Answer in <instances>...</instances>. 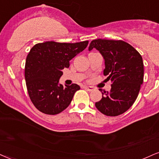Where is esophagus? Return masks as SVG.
<instances>
[{"instance_id": "34e87169", "label": "esophagus", "mask_w": 159, "mask_h": 159, "mask_svg": "<svg viewBox=\"0 0 159 159\" xmlns=\"http://www.w3.org/2000/svg\"><path fill=\"white\" fill-rule=\"evenodd\" d=\"M84 89L89 92H92V90H93V87H92V86H85V87H84Z\"/></svg>"}]
</instances>
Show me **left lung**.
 <instances>
[{"mask_svg": "<svg viewBox=\"0 0 159 159\" xmlns=\"http://www.w3.org/2000/svg\"><path fill=\"white\" fill-rule=\"evenodd\" d=\"M94 48L103 56V74L112 82L111 90L102 92V99L96 102L95 106L106 116L120 115L131 107L138 97L144 79L142 57L122 40L94 39L90 43L89 51Z\"/></svg>", "mask_w": 159, "mask_h": 159, "instance_id": "obj_1", "label": "left lung"}]
</instances>
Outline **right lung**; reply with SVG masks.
I'll list each match as a JSON object with an SVG mask.
<instances>
[{
  "label": "right lung",
  "instance_id": "1",
  "mask_svg": "<svg viewBox=\"0 0 159 159\" xmlns=\"http://www.w3.org/2000/svg\"><path fill=\"white\" fill-rule=\"evenodd\" d=\"M89 41L76 43L48 41L38 43L26 58L25 78L28 93L34 106L46 114L61 113L68 107L74 94L80 89L76 84H59L62 70L70 61L87 47Z\"/></svg>",
  "mask_w": 159,
  "mask_h": 159
}]
</instances>
